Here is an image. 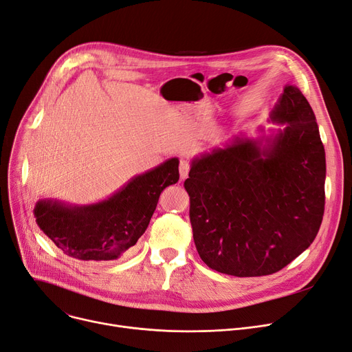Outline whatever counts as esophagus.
<instances>
[{"label": "esophagus", "instance_id": "1", "mask_svg": "<svg viewBox=\"0 0 352 352\" xmlns=\"http://www.w3.org/2000/svg\"><path fill=\"white\" fill-rule=\"evenodd\" d=\"M190 173V162L187 160H179V177L181 179H186Z\"/></svg>", "mask_w": 352, "mask_h": 352}]
</instances>
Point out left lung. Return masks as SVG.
Listing matches in <instances>:
<instances>
[{"label":"left lung","instance_id":"1","mask_svg":"<svg viewBox=\"0 0 352 352\" xmlns=\"http://www.w3.org/2000/svg\"><path fill=\"white\" fill-rule=\"evenodd\" d=\"M271 120L285 128L265 140L235 137L197 157L184 182L197 251L218 272L280 271L322 223L325 151L314 111L297 87L285 85Z\"/></svg>","mask_w":352,"mask_h":352}]
</instances>
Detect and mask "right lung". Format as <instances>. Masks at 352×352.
Here are the masks:
<instances>
[{
	"label": "right lung",
	"instance_id": "1",
	"mask_svg": "<svg viewBox=\"0 0 352 352\" xmlns=\"http://www.w3.org/2000/svg\"><path fill=\"white\" fill-rule=\"evenodd\" d=\"M178 158L134 177L97 204L65 206L41 199L34 208L41 231L65 255L82 261H113L137 244L155 211L162 190L179 179Z\"/></svg>",
	"mask_w": 352,
	"mask_h": 352
}]
</instances>
